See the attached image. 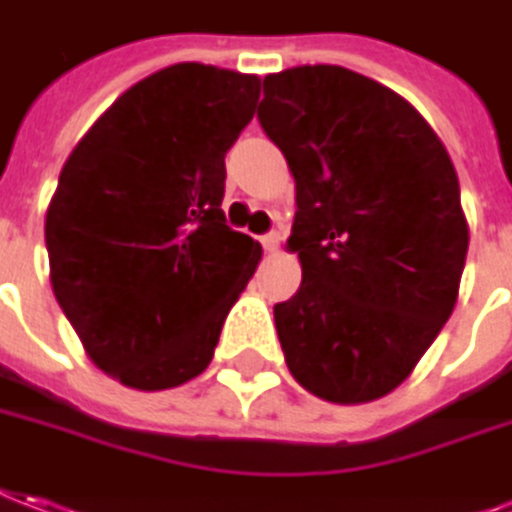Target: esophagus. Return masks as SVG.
I'll return each instance as SVG.
<instances>
[{
  "mask_svg": "<svg viewBox=\"0 0 512 512\" xmlns=\"http://www.w3.org/2000/svg\"><path fill=\"white\" fill-rule=\"evenodd\" d=\"M262 245L267 253H276L278 245H281V234H278V231H267V234L262 236Z\"/></svg>",
  "mask_w": 512,
  "mask_h": 512,
  "instance_id": "1",
  "label": "esophagus"
}]
</instances>
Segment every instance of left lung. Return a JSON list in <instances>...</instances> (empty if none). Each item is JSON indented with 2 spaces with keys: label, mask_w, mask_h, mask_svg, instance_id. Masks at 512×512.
Returning a JSON list of instances; mask_svg holds the SVG:
<instances>
[{
  "label": "left lung",
  "mask_w": 512,
  "mask_h": 512,
  "mask_svg": "<svg viewBox=\"0 0 512 512\" xmlns=\"http://www.w3.org/2000/svg\"><path fill=\"white\" fill-rule=\"evenodd\" d=\"M259 125L290 164L287 248L303 281L273 306L287 368L334 404L387 396L457 303L460 181L410 102L343 66L264 77Z\"/></svg>",
  "instance_id": "1"
}]
</instances>
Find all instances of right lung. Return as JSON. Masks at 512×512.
Masks as SVG:
<instances>
[{"label":"right lung","mask_w":512,"mask_h":512,"mask_svg":"<svg viewBox=\"0 0 512 512\" xmlns=\"http://www.w3.org/2000/svg\"><path fill=\"white\" fill-rule=\"evenodd\" d=\"M259 77L175 63L128 88L66 158L49 203V278L108 376L167 390L209 368L262 245L228 228L225 153Z\"/></svg>","instance_id":"add662e5"}]
</instances>
